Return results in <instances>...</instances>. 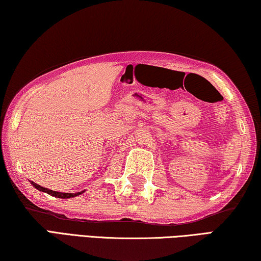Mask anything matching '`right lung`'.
Wrapping results in <instances>:
<instances>
[{
	"mask_svg": "<svg viewBox=\"0 0 261 261\" xmlns=\"http://www.w3.org/2000/svg\"><path fill=\"white\" fill-rule=\"evenodd\" d=\"M31 184H32L35 189H38L39 191L46 192V193H48V194H50V196H53V197L62 198V199H68V198L77 197V196H79V194L84 193V191H82V192H76V193H63V192H57V191H53V190H49V189H47V188H43V187H41V185H39V184L34 183V182H31Z\"/></svg>",
	"mask_w": 261,
	"mask_h": 261,
	"instance_id": "right-lung-1",
	"label": "right lung"
}]
</instances>
